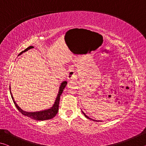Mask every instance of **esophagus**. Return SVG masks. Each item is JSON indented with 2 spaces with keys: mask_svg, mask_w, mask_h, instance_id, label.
<instances>
[{
  "mask_svg": "<svg viewBox=\"0 0 146 146\" xmlns=\"http://www.w3.org/2000/svg\"><path fill=\"white\" fill-rule=\"evenodd\" d=\"M76 78V74L75 71L71 70L68 73V79L69 81H74Z\"/></svg>",
  "mask_w": 146,
  "mask_h": 146,
  "instance_id": "1",
  "label": "esophagus"
}]
</instances>
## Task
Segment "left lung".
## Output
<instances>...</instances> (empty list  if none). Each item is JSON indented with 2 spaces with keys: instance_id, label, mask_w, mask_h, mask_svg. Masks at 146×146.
Wrapping results in <instances>:
<instances>
[{
  "instance_id": "8db88e82",
  "label": "left lung",
  "mask_w": 146,
  "mask_h": 146,
  "mask_svg": "<svg viewBox=\"0 0 146 146\" xmlns=\"http://www.w3.org/2000/svg\"><path fill=\"white\" fill-rule=\"evenodd\" d=\"M82 113H83V114H84V116H85V117H86V118H88V119H90V120H93V121H97V122H100V120H93V119H92V118H90V117H88V116H87V115H86L85 114V113H84V112L82 111ZM100 122H102V121H100Z\"/></svg>"
}]
</instances>
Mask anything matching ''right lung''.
Masks as SVG:
<instances>
[{"label": "right lung", "mask_w": 146, "mask_h": 146, "mask_svg": "<svg viewBox=\"0 0 146 146\" xmlns=\"http://www.w3.org/2000/svg\"><path fill=\"white\" fill-rule=\"evenodd\" d=\"M34 47L33 46H29L28 48H27L25 50L22 51L21 53H19V55H21V54H23V53L26 52L29 49L33 48ZM67 85V82L66 81H64V82H62L60 85V87H59V90H58V92L57 94V96H56V98L55 99V102H54L53 105L52 106V107H51L50 108L47 109V110H42V111H35V112H28L26 111H24L22 110V109L19 107V106L17 105V104L15 102V101L14 100V98L12 95V93L11 92V87L9 86V90H10V94L12 98V100H13V102L15 105L16 108H17L20 112H21L22 114L24 115L26 117H28L29 118H31V119L35 120H49L53 118L56 115V113L58 111V106H59V101H60V95L62 93L63 91L65 88L66 86Z\"/></svg>", "instance_id": "add662e5"}]
</instances>
